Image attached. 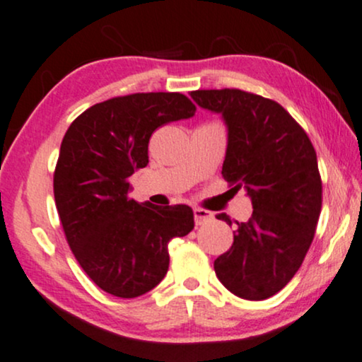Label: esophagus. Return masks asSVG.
<instances>
[{"instance_id":"esophagus-1","label":"esophagus","mask_w":362,"mask_h":362,"mask_svg":"<svg viewBox=\"0 0 362 362\" xmlns=\"http://www.w3.org/2000/svg\"><path fill=\"white\" fill-rule=\"evenodd\" d=\"M194 219H195V224L200 226V224H206L209 221L214 219V214L212 212L206 211V209H194Z\"/></svg>"}]
</instances>
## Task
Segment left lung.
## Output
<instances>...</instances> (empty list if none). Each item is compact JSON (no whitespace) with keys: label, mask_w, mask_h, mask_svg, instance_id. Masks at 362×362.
I'll return each instance as SVG.
<instances>
[{"label":"left lung","mask_w":362,"mask_h":362,"mask_svg":"<svg viewBox=\"0 0 362 362\" xmlns=\"http://www.w3.org/2000/svg\"><path fill=\"white\" fill-rule=\"evenodd\" d=\"M204 110L223 116L228 148L223 177L246 190L252 216L236 223L234 243L214 261L230 293L264 300L293 278L312 245L322 207L317 155L307 133L280 104L239 89L194 90ZM230 224L226 214H219Z\"/></svg>","instance_id":"8db88e82"}]
</instances>
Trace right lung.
Wrapping results in <instances>:
<instances>
[{
	"instance_id": "right-lung-1",
	"label": "right lung",
	"mask_w": 362,
	"mask_h": 362,
	"mask_svg": "<svg viewBox=\"0 0 362 362\" xmlns=\"http://www.w3.org/2000/svg\"><path fill=\"white\" fill-rule=\"evenodd\" d=\"M178 93H141L94 104L69 126L54 173L65 238L87 276L119 298L153 290L168 272V243L194 229L185 204L129 199V177L148 165L151 133L192 117Z\"/></svg>"
}]
</instances>
